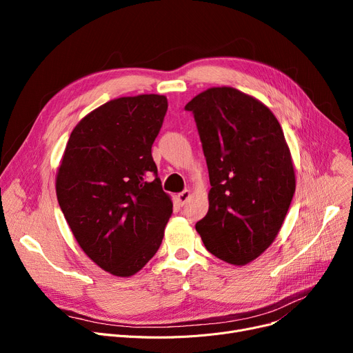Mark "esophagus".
Here are the masks:
<instances>
[{"mask_svg":"<svg viewBox=\"0 0 353 353\" xmlns=\"http://www.w3.org/2000/svg\"><path fill=\"white\" fill-rule=\"evenodd\" d=\"M190 196H192L190 190H183L181 193L177 194V200H179L180 205H184V203H186L190 199Z\"/></svg>","mask_w":353,"mask_h":353,"instance_id":"34e87169","label":"esophagus"}]
</instances>
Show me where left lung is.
<instances>
[{"label": "left lung", "instance_id": "8db88e82", "mask_svg": "<svg viewBox=\"0 0 353 353\" xmlns=\"http://www.w3.org/2000/svg\"><path fill=\"white\" fill-rule=\"evenodd\" d=\"M205 152L209 212L196 223L206 249L245 266L279 233L296 189L283 130L268 105L233 87H212L186 104Z\"/></svg>", "mask_w": 353, "mask_h": 353}]
</instances>
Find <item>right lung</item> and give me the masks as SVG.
<instances>
[{
    "instance_id": "1",
    "label": "right lung",
    "mask_w": 353,
    "mask_h": 353,
    "mask_svg": "<svg viewBox=\"0 0 353 353\" xmlns=\"http://www.w3.org/2000/svg\"><path fill=\"white\" fill-rule=\"evenodd\" d=\"M165 111L160 94L120 97L92 110L71 132L55 176L79 246L119 277L136 274L156 254L173 213L152 157Z\"/></svg>"
}]
</instances>
